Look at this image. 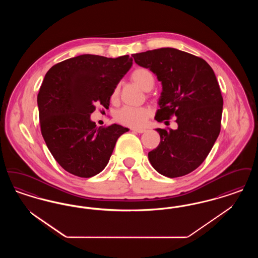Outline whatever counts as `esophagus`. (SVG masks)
Returning a JSON list of instances; mask_svg holds the SVG:
<instances>
[{
	"instance_id": "1",
	"label": "esophagus",
	"mask_w": 258,
	"mask_h": 258,
	"mask_svg": "<svg viewBox=\"0 0 258 258\" xmlns=\"http://www.w3.org/2000/svg\"><path fill=\"white\" fill-rule=\"evenodd\" d=\"M132 131H134V132L137 133V134H143V133L146 132V130H144V128H133Z\"/></svg>"
}]
</instances>
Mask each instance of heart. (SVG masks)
<instances>
[{
    "instance_id": "heart-1",
    "label": "heart",
    "mask_w": 258,
    "mask_h": 258,
    "mask_svg": "<svg viewBox=\"0 0 258 258\" xmlns=\"http://www.w3.org/2000/svg\"><path fill=\"white\" fill-rule=\"evenodd\" d=\"M132 79L144 91L152 89L155 84L154 75L149 70L144 68H138L135 70L134 73L132 74ZM118 95H119V87H116L112 92L111 98L114 100L118 98ZM150 116H151V110L148 107L126 106L117 112L116 119L118 122L125 125L139 127L146 123Z\"/></svg>"
}]
</instances>
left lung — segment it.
I'll return each instance as SVG.
<instances>
[{
  "instance_id": "8db88e82",
  "label": "left lung",
  "mask_w": 258,
  "mask_h": 258,
  "mask_svg": "<svg viewBox=\"0 0 258 258\" xmlns=\"http://www.w3.org/2000/svg\"><path fill=\"white\" fill-rule=\"evenodd\" d=\"M161 82L155 119L176 116V130L156 128L160 142L149 152L152 166L161 175L176 178L196 170L207 158L221 132L223 99L208 62L181 50L160 48L133 55Z\"/></svg>"
}]
</instances>
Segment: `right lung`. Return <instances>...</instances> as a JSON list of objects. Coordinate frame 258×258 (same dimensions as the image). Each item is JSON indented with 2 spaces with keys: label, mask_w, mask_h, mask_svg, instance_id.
<instances>
[{
  "label": "right lung",
  "mask_w": 258,
  "mask_h": 258,
  "mask_svg": "<svg viewBox=\"0 0 258 258\" xmlns=\"http://www.w3.org/2000/svg\"><path fill=\"white\" fill-rule=\"evenodd\" d=\"M133 66L128 55L112 59L84 54L53 66L37 95L40 130L50 153L66 171L90 178L108 163L127 127L99 126L90 116L107 108L113 90Z\"/></svg>",
  "instance_id": "obj_1"
}]
</instances>
